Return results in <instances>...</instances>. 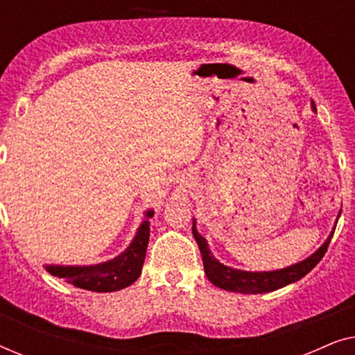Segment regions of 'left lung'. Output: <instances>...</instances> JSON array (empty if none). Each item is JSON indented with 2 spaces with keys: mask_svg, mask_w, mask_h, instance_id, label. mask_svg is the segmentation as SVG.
<instances>
[{
  "mask_svg": "<svg viewBox=\"0 0 355 355\" xmlns=\"http://www.w3.org/2000/svg\"><path fill=\"white\" fill-rule=\"evenodd\" d=\"M312 110L317 113L315 103L312 101ZM341 216V211L338 213L336 223ZM336 226H333V231L329 232L327 241L313 252L312 255L304 259L297 263L286 266V268L273 270V271H245V270H237L232 266H226L218 261L213 257L208 242L202 234H198L197 231V221L196 218L192 220V234L196 237L198 249H200L202 259H203V268H205L207 278L211 281L216 288H221L225 291H232V293H241V294H263L271 293L279 288H284L291 283H295L300 278H304L309 271H312L320 260L323 259L324 252H327L329 241L334 234Z\"/></svg>",
  "mask_w": 355,
  "mask_h": 355,
  "instance_id": "obj_1",
  "label": "left lung"
}]
</instances>
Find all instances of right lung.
<instances>
[{"instance_id": "1", "label": "right lung", "mask_w": 355, "mask_h": 355, "mask_svg": "<svg viewBox=\"0 0 355 355\" xmlns=\"http://www.w3.org/2000/svg\"><path fill=\"white\" fill-rule=\"evenodd\" d=\"M153 215V210L145 211L144 221L140 223L128 249L114 259L96 265H45V270L50 275L74 284L76 288L94 293H113L128 288L142 273L150 237V218Z\"/></svg>"}]
</instances>
